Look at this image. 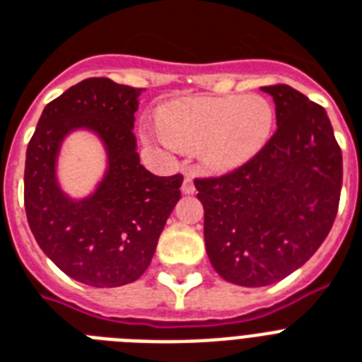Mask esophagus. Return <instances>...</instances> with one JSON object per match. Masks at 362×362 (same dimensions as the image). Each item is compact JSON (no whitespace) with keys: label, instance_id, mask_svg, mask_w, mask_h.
Instances as JSON below:
<instances>
[{"label":"esophagus","instance_id":"34e87169","mask_svg":"<svg viewBox=\"0 0 362 362\" xmlns=\"http://www.w3.org/2000/svg\"><path fill=\"white\" fill-rule=\"evenodd\" d=\"M182 193H195V184H193V176L192 175H186L184 176V182H182Z\"/></svg>","mask_w":362,"mask_h":362}]
</instances>
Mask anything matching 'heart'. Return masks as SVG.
<instances>
[{
    "instance_id": "b5f03b06",
    "label": "heart",
    "mask_w": 362,
    "mask_h": 362,
    "mask_svg": "<svg viewBox=\"0 0 362 362\" xmlns=\"http://www.w3.org/2000/svg\"><path fill=\"white\" fill-rule=\"evenodd\" d=\"M274 120L269 99L250 93L178 101L159 112L158 124L169 144L199 150L210 169L231 170L261 152L272 135Z\"/></svg>"
}]
</instances>
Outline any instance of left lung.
I'll return each instance as SVG.
<instances>
[{"instance_id":"left-lung-1","label":"left lung","mask_w":362,"mask_h":362,"mask_svg":"<svg viewBox=\"0 0 362 362\" xmlns=\"http://www.w3.org/2000/svg\"><path fill=\"white\" fill-rule=\"evenodd\" d=\"M261 90L274 99V135L233 173L195 178L210 263L244 287L300 269L331 231L342 189V150L325 109L287 84Z\"/></svg>"}]
</instances>
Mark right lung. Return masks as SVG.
Wrapping results in <instances>:
<instances>
[{
  "label": "right lung",
  "instance_id": "obj_1",
  "mask_svg": "<svg viewBox=\"0 0 362 362\" xmlns=\"http://www.w3.org/2000/svg\"><path fill=\"white\" fill-rule=\"evenodd\" d=\"M142 88L86 78L45 107L25 152L24 206L41 250L67 276L93 287L139 280L180 199L184 176H156L141 165L133 133ZM93 130L110 167L81 202L57 186L55 161L65 136Z\"/></svg>",
  "mask_w": 362,
  "mask_h": 362
}]
</instances>
